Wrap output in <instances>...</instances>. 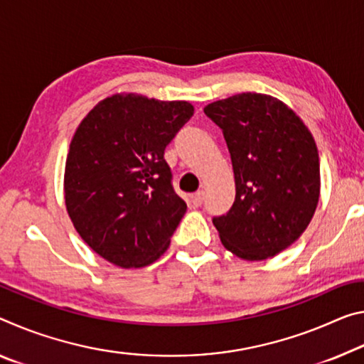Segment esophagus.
<instances>
[{
    "mask_svg": "<svg viewBox=\"0 0 364 364\" xmlns=\"http://www.w3.org/2000/svg\"><path fill=\"white\" fill-rule=\"evenodd\" d=\"M203 200H204V191H198V193H194V194L191 196V204H193L194 207H200V205H203Z\"/></svg>",
    "mask_w": 364,
    "mask_h": 364,
    "instance_id": "34e87169",
    "label": "esophagus"
}]
</instances>
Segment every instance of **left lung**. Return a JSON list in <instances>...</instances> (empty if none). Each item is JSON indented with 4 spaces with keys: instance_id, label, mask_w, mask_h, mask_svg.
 Masks as SVG:
<instances>
[{
    "instance_id": "1",
    "label": "left lung",
    "mask_w": 364,
    "mask_h": 364,
    "mask_svg": "<svg viewBox=\"0 0 364 364\" xmlns=\"http://www.w3.org/2000/svg\"><path fill=\"white\" fill-rule=\"evenodd\" d=\"M204 113L222 129L235 173L232 209L212 218L222 245L246 261L274 257L301 236L319 200L313 134L284 102L255 92Z\"/></svg>"
}]
</instances>
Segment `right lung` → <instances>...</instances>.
Returning a JSON list of instances; mask_svg holds the SVG:
<instances>
[{
    "instance_id": "add662e5",
    "label": "right lung",
    "mask_w": 364,
    "mask_h": 364,
    "mask_svg": "<svg viewBox=\"0 0 364 364\" xmlns=\"http://www.w3.org/2000/svg\"><path fill=\"white\" fill-rule=\"evenodd\" d=\"M194 107L117 94L90 109L69 144L65 203L74 228L118 267L164 255L186 212L164 159Z\"/></svg>"
}]
</instances>
